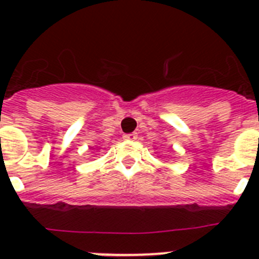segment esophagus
Segmentation results:
<instances>
[{
	"instance_id": "34e87169",
	"label": "esophagus",
	"mask_w": 259,
	"mask_h": 259,
	"mask_svg": "<svg viewBox=\"0 0 259 259\" xmlns=\"http://www.w3.org/2000/svg\"><path fill=\"white\" fill-rule=\"evenodd\" d=\"M123 139H124V140H136L137 134L136 132H132V134H125V135H123Z\"/></svg>"
}]
</instances>
